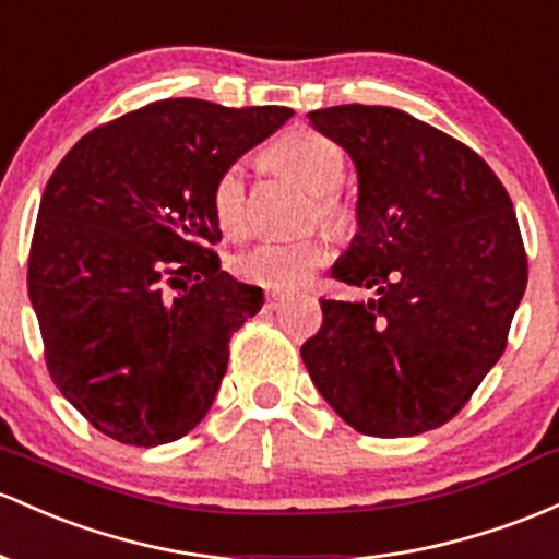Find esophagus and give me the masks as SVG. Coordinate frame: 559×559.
<instances>
[{
    "label": "esophagus",
    "instance_id": "34e87169",
    "mask_svg": "<svg viewBox=\"0 0 559 559\" xmlns=\"http://www.w3.org/2000/svg\"><path fill=\"white\" fill-rule=\"evenodd\" d=\"M284 305V294H267L265 297V310H278Z\"/></svg>",
    "mask_w": 559,
    "mask_h": 559
}]
</instances>
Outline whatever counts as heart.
<instances>
[{
	"label": "heart",
	"instance_id": "heart-1",
	"mask_svg": "<svg viewBox=\"0 0 559 559\" xmlns=\"http://www.w3.org/2000/svg\"><path fill=\"white\" fill-rule=\"evenodd\" d=\"M270 167L292 177L297 186L312 193V210L318 219L345 228L349 223V206L334 188L345 175V153L326 134L312 130H294L270 145ZM212 212L217 225L228 236H238L247 228V182L241 167L219 171L212 188ZM331 257V238L326 233H308L297 241H262L238 254L236 273L249 284L270 292H292L310 281L318 267Z\"/></svg>",
	"mask_w": 559,
	"mask_h": 559
}]
</instances>
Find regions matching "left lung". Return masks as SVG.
Masks as SVG:
<instances>
[{"label": "left lung", "instance_id": "8db88e82", "mask_svg": "<svg viewBox=\"0 0 559 559\" xmlns=\"http://www.w3.org/2000/svg\"><path fill=\"white\" fill-rule=\"evenodd\" d=\"M308 119L358 169V233L331 275L373 292L321 302L302 345L312 384L373 438L445 425L504 353L528 284L512 199L475 151L406 110L353 103Z\"/></svg>", "mask_w": 559, "mask_h": 559}]
</instances>
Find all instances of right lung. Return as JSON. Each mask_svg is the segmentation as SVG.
Here are the masks:
<instances>
[{"label":"right lung","instance_id":"1","mask_svg":"<svg viewBox=\"0 0 559 559\" xmlns=\"http://www.w3.org/2000/svg\"><path fill=\"white\" fill-rule=\"evenodd\" d=\"M292 108L156 100L84 134L52 171L28 297L55 388L127 445L171 443L212 408L262 289L219 270V171Z\"/></svg>","mask_w":559,"mask_h":559}]
</instances>
